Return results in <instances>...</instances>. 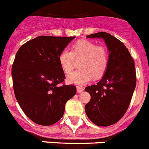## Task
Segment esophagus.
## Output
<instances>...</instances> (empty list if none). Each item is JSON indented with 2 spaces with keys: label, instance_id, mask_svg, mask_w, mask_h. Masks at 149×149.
Instances as JSON below:
<instances>
[{
  "label": "esophagus",
  "instance_id": "1",
  "mask_svg": "<svg viewBox=\"0 0 149 149\" xmlns=\"http://www.w3.org/2000/svg\"><path fill=\"white\" fill-rule=\"evenodd\" d=\"M76 90H77V93H81V92H83V91H84V88L81 86H77L76 87Z\"/></svg>",
  "mask_w": 149,
  "mask_h": 149
}]
</instances>
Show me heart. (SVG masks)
Segmentation results:
<instances>
[{
	"label": "heart",
	"mask_w": 149,
	"mask_h": 149,
	"mask_svg": "<svg viewBox=\"0 0 149 149\" xmlns=\"http://www.w3.org/2000/svg\"><path fill=\"white\" fill-rule=\"evenodd\" d=\"M60 65L65 73H71L79 61V69L68 77L70 83L83 84L93 77L100 79L108 66L109 54L107 48L88 40H79L73 45L71 51L65 49L58 56Z\"/></svg>",
	"instance_id": "obj_1"
}]
</instances>
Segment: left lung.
Instances as JSON below:
<instances>
[{"mask_svg":"<svg viewBox=\"0 0 149 149\" xmlns=\"http://www.w3.org/2000/svg\"><path fill=\"white\" fill-rule=\"evenodd\" d=\"M87 38L104 40L109 61L102 79L84 88L91 95L84 109L95 125L109 126L117 123L129 107L136 82L134 61L124 44L109 33L100 32L88 35Z\"/></svg>","mask_w":149,"mask_h":149,"instance_id":"8db88e82","label":"left lung"}]
</instances>
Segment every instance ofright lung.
<instances>
[{"label": "right lung", "mask_w": 149, "mask_h": 149, "mask_svg": "<svg viewBox=\"0 0 149 149\" xmlns=\"http://www.w3.org/2000/svg\"><path fill=\"white\" fill-rule=\"evenodd\" d=\"M73 37L41 36L27 41L16 53L12 67L15 96L29 119L51 125L64 115L65 104L76 93L65 85L58 56Z\"/></svg>", "instance_id": "right-lung-1"}]
</instances>
